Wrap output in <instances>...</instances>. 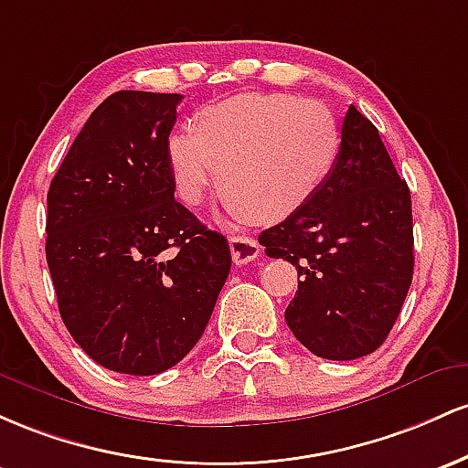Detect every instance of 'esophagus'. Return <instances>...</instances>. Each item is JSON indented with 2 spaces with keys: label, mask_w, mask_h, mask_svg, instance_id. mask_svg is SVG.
Here are the masks:
<instances>
[{
  "label": "esophagus",
  "mask_w": 468,
  "mask_h": 468,
  "mask_svg": "<svg viewBox=\"0 0 468 468\" xmlns=\"http://www.w3.org/2000/svg\"><path fill=\"white\" fill-rule=\"evenodd\" d=\"M229 250H232V259L236 265H245V262L254 261L261 254L259 240L245 234L229 236Z\"/></svg>",
  "instance_id": "esophagus-1"
}]
</instances>
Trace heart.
I'll return each mask as SVG.
<instances>
[{"instance_id": "heart-1", "label": "heart", "mask_w": 468, "mask_h": 468, "mask_svg": "<svg viewBox=\"0 0 468 468\" xmlns=\"http://www.w3.org/2000/svg\"><path fill=\"white\" fill-rule=\"evenodd\" d=\"M340 125L324 103L281 92H248L203 108L192 133L165 144L178 201L198 207L218 176L234 217L276 223L301 209L332 175Z\"/></svg>"}]
</instances>
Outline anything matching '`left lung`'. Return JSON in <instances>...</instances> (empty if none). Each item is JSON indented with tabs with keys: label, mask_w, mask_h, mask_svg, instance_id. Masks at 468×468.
<instances>
[{
	"label": "left lung",
	"mask_w": 468,
	"mask_h": 468,
	"mask_svg": "<svg viewBox=\"0 0 468 468\" xmlns=\"http://www.w3.org/2000/svg\"><path fill=\"white\" fill-rule=\"evenodd\" d=\"M259 243L296 265L285 320L312 354L356 360L385 343L413 278L411 192L365 114L349 106L332 175Z\"/></svg>",
	"instance_id": "1"
}]
</instances>
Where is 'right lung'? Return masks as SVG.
I'll return each mask as SVG.
<instances>
[{
    "label": "right lung",
    "instance_id": "1",
    "mask_svg": "<svg viewBox=\"0 0 468 468\" xmlns=\"http://www.w3.org/2000/svg\"><path fill=\"white\" fill-rule=\"evenodd\" d=\"M181 94L119 90L48 190L46 261L64 324L94 362L154 376L206 332L232 254L175 198L165 144Z\"/></svg>",
    "mask_w": 468,
    "mask_h": 468
}]
</instances>
